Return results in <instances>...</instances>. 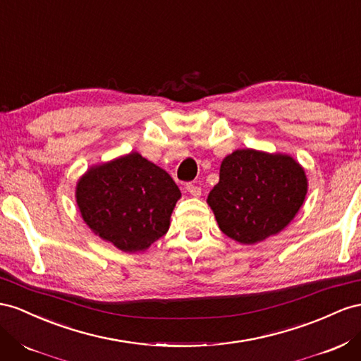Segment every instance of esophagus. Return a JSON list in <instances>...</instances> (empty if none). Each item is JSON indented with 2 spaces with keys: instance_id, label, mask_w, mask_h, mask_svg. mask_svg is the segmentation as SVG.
Returning a JSON list of instances; mask_svg holds the SVG:
<instances>
[{
  "instance_id": "1",
  "label": "esophagus",
  "mask_w": 361,
  "mask_h": 361,
  "mask_svg": "<svg viewBox=\"0 0 361 361\" xmlns=\"http://www.w3.org/2000/svg\"><path fill=\"white\" fill-rule=\"evenodd\" d=\"M185 188H187V191L194 197H199L202 194V188L197 187V185H194V183H187V187H185Z\"/></svg>"
}]
</instances>
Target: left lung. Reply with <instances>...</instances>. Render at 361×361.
<instances>
[{"mask_svg": "<svg viewBox=\"0 0 361 361\" xmlns=\"http://www.w3.org/2000/svg\"><path fill=\"white\" fill-rule=\"evenodd\" d=\"M307 190L304 169L288 154L240 149L223 159L207 202L225 235L255 245L295 219Z\"/></svg>", "mask_w": 361, "mask_h": 361, "instance_id": "8db88e82", "label": "left lung"}]
</instances>
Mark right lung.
Masks as SVG:
<instances>
[{"label":"right lung","mask_w":361,"mask_h":361,"mask_svg":"<svg viewBox=\"0 0 361 361\" xmlns=\"http://www.w3.org/2000/svg\"><path fill=\"white\" fill-rule=\"evenodd\" d=\"M179 199L170 174L138 152L94 165L75 187L86 225L123 252L145 250L165 235Z\"/></svg>","instance_id":"right-lung-1"}]
</instances>
